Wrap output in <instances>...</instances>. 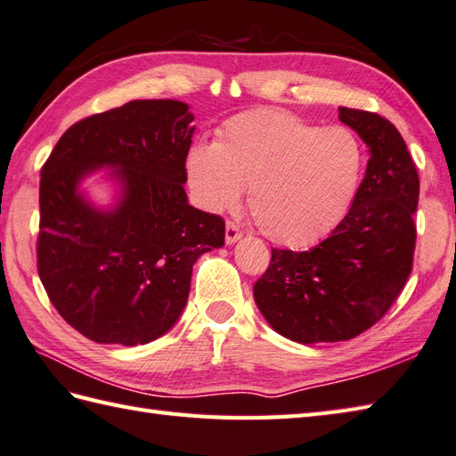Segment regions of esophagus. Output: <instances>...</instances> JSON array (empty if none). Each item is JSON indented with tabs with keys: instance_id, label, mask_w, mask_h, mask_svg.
Here are the masks:
<instances>
[{
	"instance_id": "1",
	"label": "esophagus",
	"mask_w": 456,
	"mask_h": 456,
	"mask_svg": "<svg viewBox=\"0 0 456 456\" xmlns=\"http://www.w3.org/2000/svg\"><path fill=\"white\" fill-rule=\"evenodd\" d=\"M226 244L228 246H232V244H236V241L241 238V232H240V228L234 224V222H228L226 224Z\"/></svg>"
}]
</instances>
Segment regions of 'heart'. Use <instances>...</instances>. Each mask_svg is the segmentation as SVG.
Returning <instances> with one entry per match:
<instances>
[{
  "instance_id": "1",
  "label": "heart",
  "mask_w": 456,
  "mask_h": 456,
  "mask_svg": "<svg viewBox=\"0 0 456 456\" xmlns=\"http://www.w3.org/2000/svg\"><path fill=\"white\" fill-rule=\"evenodd\" d=\"M364 147L348 127H321L281 110L230 118L215 143L187 155L194 200L232 208L249 189V212L272 241L305 248L346 216L364 171Z\"/></svg>"
}]
</instances>
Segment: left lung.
<instances>
[{"label": "left lung", "mask_w": 456, "mask_h": 456, "mask_svg": "<svg viewBox=\"0 0 456 456\" xmlns=\"http://www.w3.org/2000/svg\"><path fill=\"white\" fill-rule=\"evenodd\" d=\"M338 118L370 151L350 210L309 252L272 249L254 285L269 327L301 345L368 330L402 293L413 264L419 176L402 134L371 111L338 108Z\"/></svg>", "instance_id": "1"}]
</instances>
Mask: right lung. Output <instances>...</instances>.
Segmentation results:
<instances>
[{"instance_id": "right-lung-1", "label": "right lung", "mask_w": 456, "mask_h": 456, "mask_svg": "<svg viewBox=\"0 0 456 456\" xmlns=\"http://www.w3.org/2000/svg\"><path fill=\"white\" fill-rule=\"evenodd\" d=\"M194 116L179 100H134L69 127L41 169L37 265L54 309L100 345H147L187 305L192 265L224 246V220L189 204ZM117 187L100 208L81 183Z\"/></svg>"}]
</instances>
